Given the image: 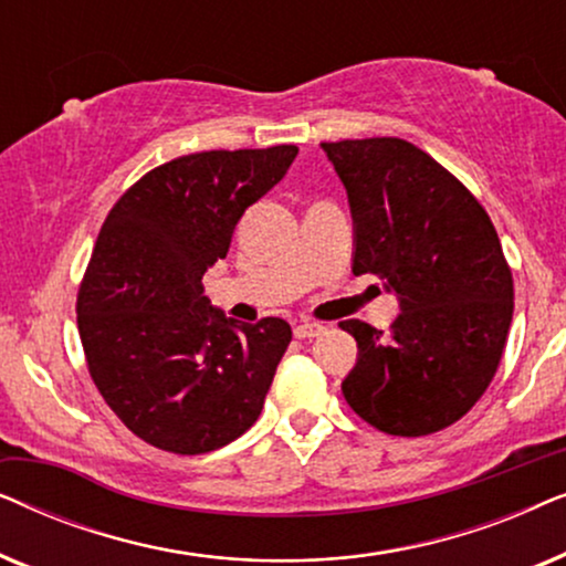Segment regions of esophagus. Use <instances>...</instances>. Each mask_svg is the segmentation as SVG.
Here are the masks:
<instances>
[{
  "instance_id": "esophagus-1",
  "label": "esophagus",
  "mask_w": 566,
  "mask_h": 566,
  "mask_svg": "<svg viewBox=\"0 0 566 566\" xmlns=\"http://www.w3.org/2000/svg\"><path fill=\"white\" fill-rule=\"evenodd\" d=\"M324 332L322 324L316 322H298L296 327H293V335H296L298 339H312V337H319Z\"/></svg>"
}]
</instances>
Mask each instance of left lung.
<instances>
[{
	"label": "left lung",
	"mask_w": 566,
	"mask_h": 566,
	"mask_svg": "<svg viewBox=\"0 0 566 566\" xmlns=\"http://www.w3.org/2000/svg\"><path fill=\"white\" fill-rule=\"evenodd\" d=\"M347 190L353 273L399 301L389 332L339 324L358 343L347 405L389 436H430L490 386L513 322V273L479 200L405 138L322 144Z\"/></svg>",
	"instance_id": "left-lung-1"
}]
</instances>
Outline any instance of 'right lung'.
Returning <instances> with one entry per match:
<instances>
[{
  "label": "right lung",
  "instance_id": "right-lung-1",
  "mask_svg": "<svg viewBox=\"0 0 566 566\" xmlns=\"http://www.w3.org/2000/svg\"><path fill=\"white\" fill-rule=\"evenodd\" d=\"M291 144L200 151L146 172L99 229L76 298L92 381L161 451H216L258 420L291 324L231 319L203 296L247 208L296 159Z\"/></svg>",
  "mask_w": 566,
  "mask_h": 566
}]
</instances>
